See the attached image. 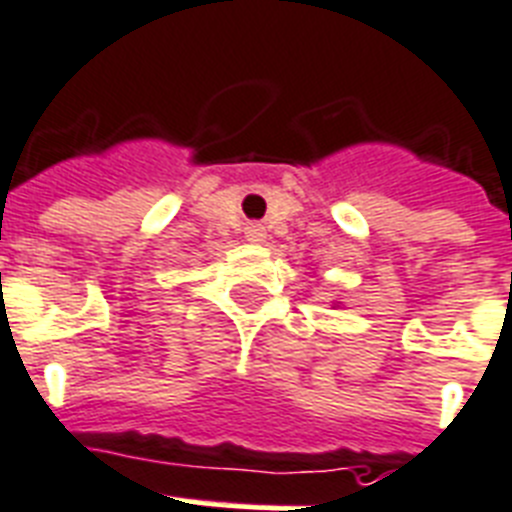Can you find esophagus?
Instances as JSON below:
<instances>
[{
	"label": "esophagus",
	"instance_id": "34e87169",
	"mask_svg": "<svg viewBox=\"0 0 512 512\" xmlns=\"http://www.w3.org/2000/svg\"><path fill=\"white\" fill-rule=\"evenodd\" d=\"M244 234H247L249 242H263V239H265V226H263V223H247V228H244Z\"/></svg>",
	"mask_w": 512,
	"mask_h": 512
}]
</instances>
